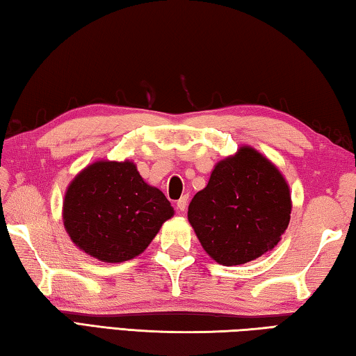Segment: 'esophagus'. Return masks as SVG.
Segmentation results:
<instances>
[{
	"mask_svg": "<svg viewBox=\"0 0 356 356\" xmlns=\"http://www.w3.org/2000/svg\"><path fill=\"white\" fill-rule=\"evenodd\" d=\"M188 200H189V197L188 195H184V197H181L179 198V200L177 202V208L181 211V213H184L186 209H188Z\"/></svg>",
	"mask_w": 356,
	"mask_h": 356,
	"instance_id": "esophagus-1",
	"label": "esophagus"
}]
</instances>
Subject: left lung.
I'll list each match as a JSON object with an SVG mask.
<instances>
[{"label": "left lung", "instance_id": "1", "mask_svg": "<svg viewBox=\"0 0 356 356\" xmlns=\"http://www.w3.org/2000/svg\"><path fill=\"white\" fill-rule=\"evenodd\" d=\"M291 208L289 188L277 167L242 147L216 165L207 188L192 198L188 217L211 258L238 266L278 244Z\"/></svg>", "mask_w": 356, "mask_h": 356}]
</instances>
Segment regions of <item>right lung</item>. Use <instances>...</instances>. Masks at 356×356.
<instances>
[{
    "instance_id": "add662e5",
    "label": "right lung",
    "mask_w": 356,
    "mask_h": 356,
    "mask_svg": "<svg viewBox=\"0 0 356 356\" xmlns=\"http://www.w3.org/2000/svg\"><path fill=\"white\" fill-rule=\"evenodd\" d=\"M173 216L170 202L143 181L133 162L99 161L68 186L64 225L81 250L104 263L140 254Z\"/></svg>"
}]
</instances>
